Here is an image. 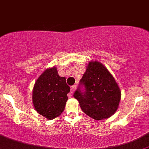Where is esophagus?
I'll list each match as a JSON object with an SVG mask.
<instances>
[{"label":"esophagus","instance_id":"esophagus-1","mask_svg":"<svg viewBox=\"0 0 149 149\" xmlns=\"http://www.w3.org/2000/svg\"><path fill=\"white\" fill-rule=\"evenodd\" d=\"M76 87H77L76 85L72 86V87H71V93H70V95H72V93H74L75 89H76Z\"/></svg>","mask_w":149,"mask_h":149}]
</instances>
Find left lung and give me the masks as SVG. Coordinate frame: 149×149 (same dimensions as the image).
<instances>
[{
  "instance_id": "8db88e82",
  "label": "left lung",
  "mask_w": 149,
  "mask_h": 149,
  "mask_svg": "<svg viewBox=\"0 0 149 149\" xmlns=\"http://www.w3.org/2000/svg\"><path fill=\"white\" fill-rule=\"evenodd\" d=\"M80 83L85 91L74 94L82 111L96 120L111 117L119 106L120 89L108 69L98 61H90Z\"/></svg>"
}]
</instances>
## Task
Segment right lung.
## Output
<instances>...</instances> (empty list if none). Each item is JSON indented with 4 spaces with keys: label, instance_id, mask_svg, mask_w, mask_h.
Returning a JSON list of instances; mask_svg holds the SVG:
<instances>
[{
    "label": "right lung",
    "instance_id": "right-lung-1",
    "mask_svg": "<svg viewBox=\"0 0 149 149\" xmlns=\"http://www.w3.org/2000/svg\"><path fill=\"white\" fill-rule=\"evenodd\" d=\"M70 87L66 78L53 67L43 72L33 85L32 102L35 110L47 120H53L64 111Z\"/></svg>",
    "mask_w": 149,
    "mask_h": 149
}]
</instances>
